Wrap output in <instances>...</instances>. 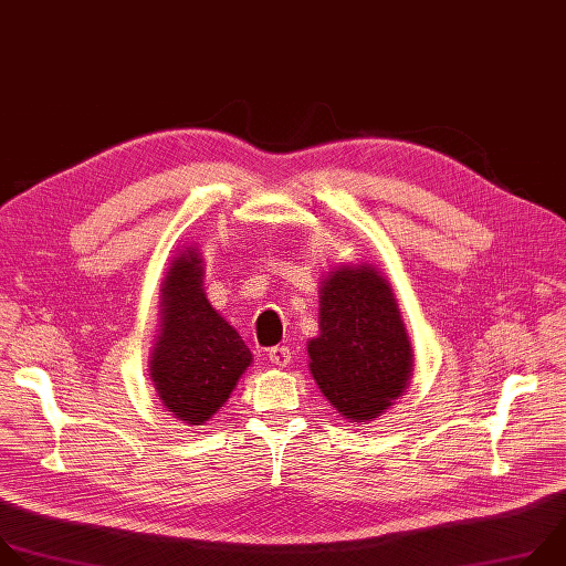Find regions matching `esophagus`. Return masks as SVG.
Listing matches in <instances>:
<instances>
[{"label": "esophagus", "mask_w": 566, "mask_h": 566, "mask_svg": "<svg viewBox=\"0 0 566 566\" xmlns=\"http://www.w3.org/2000/svg\"><path fill=\"white\" fill-rule=\"evenodd\" d=\"M270 361H272L274 366H279V368H287L290 361H292L290 348H287V346H276V348H272V350H270Z\"/></svg>", "instance_id": "obj_1"}]
</instances>
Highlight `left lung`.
Instances as JSON below:
<instances>
[{
    "label": "left lung",
    "instance_id": "left-lung-1",
    "mask_svg": "<svg viewBox=\"0 0 566 566\" xmlns=\"http://www.w3.org/2000/svg\"><path fill=\"white\" fill-rule=\"evenodd\" d=\"M310 375L336 412L373 421L410 386L415 355L388 279L368 263L334 265L318 285Z\"/></svg>",
    "mask_w": 566,
    "mask_h": 566
}]
</instances>
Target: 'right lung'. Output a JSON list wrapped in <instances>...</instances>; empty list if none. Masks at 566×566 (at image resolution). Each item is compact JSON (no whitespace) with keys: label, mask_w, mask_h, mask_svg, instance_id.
I'll list each match as a JSON object with an SVG mask.
<instances>
[{"label":"right lung","mask_w":566,"mask_h":566,"mask_svg":"<svg viewBox=\"0 0 566 566\" xmlns=\"http://www.w3.org/2000/svg\"><path fill=\"white\" fill-rule=\"evenodd\" d=\"M202 276L200 248L178 250L160 285V329L149 357L163 408L187 426H205L252 366L243 336L211 307Z\"/></svg>","instance_id":"1"}]
</instances>
